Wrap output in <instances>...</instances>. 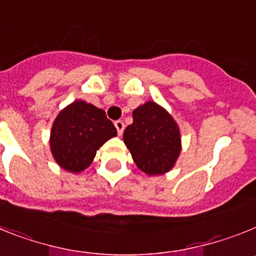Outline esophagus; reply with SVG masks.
Instances as JSON below:
<instances>
[{"instance_id":"obj_1","label":"esophagus","mask_w":256,"mask_h":256,"mask_svg":"<svg viewBox=\"0 0 256 256\" xmlns=\"http://www.w3.org/2000/svg\"><path fill=\"white\" fill-rule=\"evenodd\" d=\"M114 126H115V128H116V130H118V134H119V136L123 134V132H124V123H123V122L116 120L114 123Z\"/></svg>"}]
</instances>
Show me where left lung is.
Returning a JSON list of instances; mask_svg holds the SVG:
<instances>
[{
  "label": "left lung",
  "mask_w": 256,
  "mask_h": 256,
  "mask_svg": "<svg viewBox=\"0 0 256 256\" xmlns=\"http://www.w3.org/2000/svg\"><path fill=\"white\" fill-rule=\"evenodd\" d=\"M132 115L133 123L124 130L123 141L137 168L148 176L168 173L182 150L177 122L154 101L136 108Z\"/></svg>",
  "instance_id": "1"
}]
</instances>
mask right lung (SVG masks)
<instances>
[{
	"instance_id": "add662e5",
	"label": "right lung",
	"mask_w": 256,
	"mask_h": 256,
	"mask_svg": "<svg viewBox=\"0 0 256 256\" xmlns=\"http://www.w3.org/2000/svg\"><path fill=\"white\" fill-rule=\"evenodd\" d=\"M118 134L102 108L76 100L58 114L50 133V148L60 168L80 173L94 162L97 150Z\"/></svg>"
}]
</instances>
